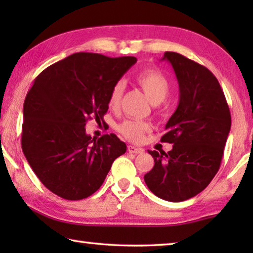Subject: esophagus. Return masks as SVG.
<instances>
[{"label":"esophagus","mask_w":253,"mask_h":253,"mask_svg":"<svg viewBox=\"0 0 253 253\" xmlns=\"http://www.w3.org/2000/svg\"><path fill=\"white\" fill-rule=\"evenodd\" d=\"M127 149H128V152L131 153V154H140V153L144 152L143 148L136 147V146H134V145H128Z\"/></svg>","instance_id":"esophagus-1"}]
</instances>
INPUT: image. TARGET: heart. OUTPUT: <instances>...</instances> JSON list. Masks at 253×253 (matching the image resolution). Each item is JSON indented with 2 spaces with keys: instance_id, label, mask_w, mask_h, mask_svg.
<instances>
[{
  "instance_id": "1",
  "label": "heart",
  "mask_w": 253,
  "mask_h": 253,
  "mask_svg": "<svg viewBox=\"0 0 253 253\" xmlns=\"http://www.w3.org/2000/svg\"><path fill=\"white\" fill-rule=\"evenodd\" d=\"M135 83L143 89L145 95L154 105L164 101L170 90V84L168 77L156 69H147L139 72L135 77ZM123 92L124 84L121 81L113 85L108 96V105L110 108L118 107ZM117 129L128 140L138 143L143 140L145 134L151 130V124L144 121L128 119V121L119 124Z\"/></svg>"
}]
</instances>
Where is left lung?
Listing matches in <instances>:
<instances>
[{
  "label": "left lung",
  "instance_id": "left-lung-1",
  "mask_svg": "<svg viewBox=\"0 0 253 253\" xmlns=\"http://www.w3.org/2000/svg\"><path fill=\"white\" fill-rule=\"evenodd\" d=\"M162 60L172 65L179 88L178 106L161 139L173 148L148 151L155 165L144 179L158 198L182 202L202 192L219 170L231 114L219 81L208 68L176 52H165Z\"/></svg>",
  "mask_w": 253,
  "mask_h": 253
}]
</instances>
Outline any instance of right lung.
Listing matches in <instances>:
<instances>
[{"label":"right lung","mask_w":253,"mask_h":253,"mask_svg":"<svg viewBox=\"0 0 253 253\" xmlns=\"http://www.w3.org/2000/svg\"><path fill=\"white\" fill-rule=\"evenodd\" d=\"M137 61L79 52L55 62L34 80L23 105L22 151L52 193L77 201L101 186L113 162L126 152L115 134L95 138L85 123L104 122L115 84Z\"/></svg>","instance_id":"1"}]
</instances>
